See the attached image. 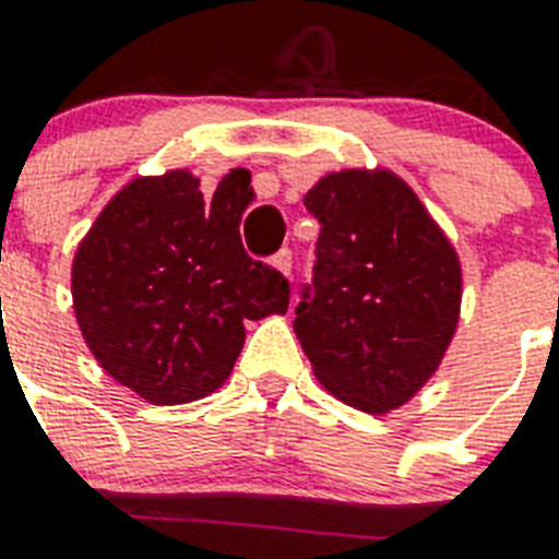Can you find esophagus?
Returning <instances> with one entry per match:
<instances>
[{"instance_id": "34e87169", "label": "esophagus", "mask_w": 559, "mask_h": 559, "mask_svg": "<svg viewBox=\"0 0 559 559\" xmlns=\"http://www.w3.org/2000/svg\"><path fill=\"white\" fill-rule=\"evenodd\" d=\"M272 266H275L281 275H289V270H293V252H289V249H281V252L272 258Z\"/></svg>"}]
</instances>
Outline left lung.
Here are the masks:
<instances>
[{
    "label": "left lung",
    "mask_w": 559,
    "mask_h": 559,
    "mask_svg": "<svg viewBox=\"0 0 559 559\" xmlns=\"http://www.w3.org/2000/svg\"><path fill=\"white\" fill-rule=\"evenodd\" d=\"M305 205L322 231L296 336L333 397L385 415L424 389L455 336L459 252L385 168L328 174Z\"/></svg>",
    "instance_id": "1"
}]
</instances>
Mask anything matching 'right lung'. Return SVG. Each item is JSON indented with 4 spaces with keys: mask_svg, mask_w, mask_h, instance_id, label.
<instances>
[{
    "mask_svg": "<svg viewBox=\"0 0 559 559\" xmlns=\"http://www.w3.org/2000/svg\"><path fill=\"white\" fill-rule=\"evenodd\" d=\"M249 202V179L235 170L211 200L191 170L139 177L74 252L72 301L86 348L153 406L217 391L240 357L243 322L287 313V278L240 243Z\"/></svg>",
    "mask_w": 559,
    "mask_h": 559,
    "instance_id": "add662e5",
    "label": "right lung"
}]
</instances>
